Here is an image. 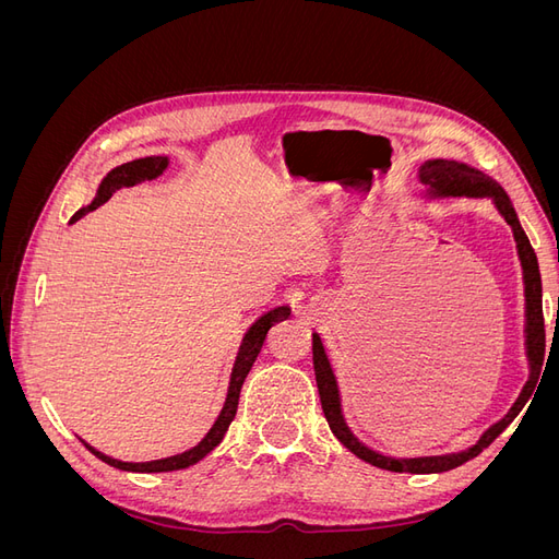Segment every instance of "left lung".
I'll use <instances>...</instances> for the list:
<instances>
[{
	"label": "left lung",
	"mask_w": 559,
	"mask_h": 559,
	"mask_svg": "<svg viewBox=\"0 0 559 559\" xmlns=\"http://www.w3.org/2000/svg\"><path fill=\"white\" fill-rule=\"evenodd\" d=\"M419 183L425 186V198L427 200H441V198H489L492 200L495 210L501 214L506 224L511 226L515 247H518V259L522 267V284H524V354H527L530 364V378L524 382L520 396L511 405V411L506 413L492 427L485 429L483 436L476 443L460 452H445V454H425V456H394L384 454L373 448H368L364 441H359L354 431L349 429L347 419L343 415V401H341V386H337L333 366L329 361V354L321 343L319 333H312V361H314V378L319 389V401L321 408H324L326 421L333 431V436L341 441L349 452H354L359 460L373 464L384 471H396V473H443L450 468L462 466L464 462L478 456L495 438L511 425V421L520 415L524 403L532 399V392L536 389V382L540 378V366H544V354H546V329H544V289H540V273H538V261L536 253L530 245V238L524 235L518 212L513 202L501 186L480 173L478 167H471L460 160L450 158H431L419 165L417 170Z\"/></svg>",
	"instance_id": "1"
}]
</instances>
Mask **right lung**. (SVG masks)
Segmentation results:
<instances>
[{
  "label": "right lung",
  "instance_id": "add662e5",
  "mask_svg": "<svg viewBox=\"0 0 559 559\" xmlns=\"http://www.w3.org/2000/svg\"><path fill=\"white\" fill-rule=\"evenodd\" d=\"M167 167H170V158H167V156H146V158H138V160H130V163H123V165L114 167V170H109L103 177V181L97 183L95 198L88 202L86 207H81L70 218V224H76L79 218H83L88 212L97 210L99 205H103V202H107L111 198L114 191L128 189V186H138L142 181H154V179H158L167 170ZM289 314H292L289 306H277L273 310L263 312L247 329V333L242 335L238 357H235V364H233V370H230V382H228V394H226V401H224V408H222V413H218V417L214 419L212 429L205 433V438H202L198 445L183 450L179 454H173V456H163V460L123 462V460H116V456H109L105 452H99L97 448H93L91 443L83 441V438H79V441L86 445L97 456V460H103L105 464H109L114 468L132 471V473H165V471H179V468H189V466L198 464L202 456H207L218 443L224 441V436H226V431L230 427V421H233L235 413H238V401H240L242 382L249 376L253 361H257V357H259V352H261V347L265 343L267 331L273 329L277 321L289 319Z\"/></svg>",
  "mask_w": 559,
  "mask_h": 559
}]
</instances>
